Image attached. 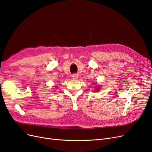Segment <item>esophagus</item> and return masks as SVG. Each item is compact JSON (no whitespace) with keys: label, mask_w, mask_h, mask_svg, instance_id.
I'll return each instance as SVG.
<instances>
[{"label":"esophagus","mask_w":152,"mask_h":152,"mask_svg":"<svg viewBox=\"0 0 152 152\" xmlns=\"http://www.w3.org/2000/svg\"><path fill=\"white\" fill-rule=\"evenodd\" d=\"M72 79L76 80V79H77L78 76H77V75H73L72 76Z\"/></svg>","instance_id":"1"}]
</instances>
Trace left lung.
<instances>
[{
    "label": "left lung",
    "instance_id": "1",
    "mask_svg": "<svg viewBox=\"0 0 152 152\" xmlns=\"http://www.w3.org/2000/svg\"><path fill=\"white\" fill-rule=\"evenodd\" d=\"M98 88H97V89H96V90H99Z\"/></svg>",
    "mask_w": 152,
    "mask_h": 152
}]
</instances>
